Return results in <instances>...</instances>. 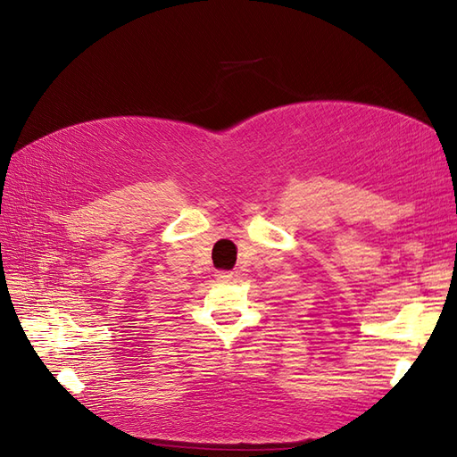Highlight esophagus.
Segmentation results:
<instances>
[{
  "mask_svg": "<svg viewBox=\"0 0 457 457\" xmlns=\"http://www.w3.org/2000/svg\"><path fill=\"white\" fill-rule=\"evenodd\" d=\"M215 276H217V280H220V282L232 280V272H227V270H220V272H217Z\"/></svg>",
  "mask_w": 457,
  "mask_h": 457,
  "instance_id": "esophagus-1",
  "label": "esophagus"
}]
</instances>
